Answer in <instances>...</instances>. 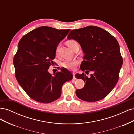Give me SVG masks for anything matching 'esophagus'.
<instances>
[{"label": "esophagus", "mask_w": 134, "mask_h": 134, "mask_svg": "<svg viewBox=\"0 0 134 134\" xmlns=\"http://www.w3.org/2000/svg\"><path fill=\"white\" fill-rule=\"evenodd\" d=\"M72 75H73V79H74V80L76 79V77H75V74L74 73V72H73V73H72Z\"/></svg>", "instance_id": "1"}]
</instances>
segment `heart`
I'll return each instance as SVG.
<instances>
[{"mask_svg": "<svg viewBox=\"0 0 134 134\" xmlns=\"http://www.w3.org/2000/svg\"><path fill=\"white\" fill-rule=\"evenodd\" d=\"M66 45L69 47L72 51L75 48L79 47V44L76 40H69L66 42ZM59 45H58L56 48V54H57L58 52ZM79 64L78 60H73L71 61H64L62 63V66L64 68L67 69L68 70H73L75 69V67L78 65Z\"/></svg>", "mask_w": 134, "mask_h": 134, "instance_id": "heart-1", "label": "heart"}]
</instances>
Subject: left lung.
Masks as SVG:
<instances>
[{"mask_svg": "<svg viewBox=\"0 0 134 134\" xmlns=\"http://www.w3.org/2000/svg\"><path fill=\"white\" fill-rule=\"evenodd\" d=\"M67 38L79 42L85 54L80 69L87 74L93 72L90 78L84 72L75 75L86 83L82 89L76 91L77 97L91 102L103 99L118 82L123 63L117 40L106 30L93 26L72 30Z\"/></svg>", "mask_w": 134, "mask_h": 134, "instance_id": "1", "label": "left lung"}]
</instances>
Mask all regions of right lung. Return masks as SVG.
<instances>
[{
  "label": "right lung",
  "mask_w": 134,
  "mask_h": 134,
  "mask_svg": "<svg viewBox=\"0 0 134 134\" xmlns=\"http://www.w3.org/2000/svg\"><path fill=\"white\" fill-rule=\"evenodd\" d=\"M70 31L42 26L24 35L19 41L13 58L15 75L32 99L44 103L55 101L62 94L63 85L72 79V74L64 68L53 75L48 71L56 47Z\"/></svg>",
  "instance_id": "right-lung-1"
}]
</instances>
